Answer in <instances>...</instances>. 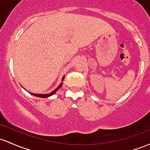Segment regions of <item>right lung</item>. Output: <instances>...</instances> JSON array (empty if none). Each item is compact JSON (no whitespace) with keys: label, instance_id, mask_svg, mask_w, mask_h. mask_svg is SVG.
I'll list each match as a JSON object with an SVG mask.
<instances>
[{"label":"right lung","instance_id":"obj_1","mask_svg":"<svg viewBox=\"0 0 150 150\" xmlns=\"http://www.w3.org/2000/svg\"><path fill=\"white\" fill-rule=\"evenodd\" d=\"M64 76H63V78H62V81H64ZM62 83H61L59 84V85L58 86V87H57V88L55 89V90H54L52 92H51V93H47V94H38V93H29L31 94V95H33V96H36V97H40V98H48V97H50V96H52V95H54V94L55 93H56V92L57 91L59 90V89L60 88H61L62 87ZM25 89V88H24Z\"/></svg>","mask_w":150,"mask_h":150}]
</instances>
